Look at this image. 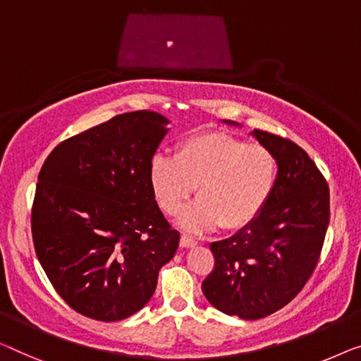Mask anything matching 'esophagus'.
Instances as JSON below:
<instances>
[{"instance_id":"obj_1","label":"esophagus","mask_w":361,"mask_h":361,"mask_svg":"<svg viewBox=\"0 0 361 361\" xmlns=\"http://www.w3.org/2000/svg\"><path fill=\"white\" fill-rule=\"evenodd\" d=\"M197 243V241L192 238L191 235H186V233H183L181 235V238H180V245L183 246V248H191V246H195Z\"/></svg>"}]
</instances>
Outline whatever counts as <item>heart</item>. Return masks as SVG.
I'll return each instance as SVG.
<instances>
[{
  "mask_svg": "<svg viewBox=\"0 0 361 361\" xmlns=\"http://www.w3.org/2000/svg\"><path fill=\"white\" fill-rule=\"evenodd\" d=\"M277 173V159L267 147L222 131H204L181 139L173 159L155 155L149 181L166 215L178 214L197 186L199 199L181 215L185 228L240 230L264 211Z\"/></svg>",
  "mask_w": 361,
  "mask_h": 361,
  "instance_id": "obj_1",
  "label": "heart"
}]
</instances>
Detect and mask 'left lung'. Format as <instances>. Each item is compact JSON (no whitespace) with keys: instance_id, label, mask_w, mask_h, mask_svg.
Listing matches in <instances>:
<instances>
[{"instance_id":"8db88e82","label":"left lung","mask_w":361,"mask_h":361,"mask_svg":"<svg viewBox=\"0 0 361 361\" xmlns=\"http://www.w3.org/2000/svg\"><path fill=\"white\" fill-rule=\"evenodd\" d=\"M252 134L276 155V190L255 222L214 241V269L202 281L209 303L241 319L266 318L297 297L318 266L331 217L329 186L306 150L261 129Z\"/></svg>"}]
</instances>
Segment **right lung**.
Wrapping results in <instances>:
<instances>
[{"instance_id":"add662e5","label":"right lung","mask_w":361,"mask_h":361,"mask_svg":"<svg viewBox=\"0 0 361 361\" xmlns=\"http://www.w3.org/2000/svg\"><path fill=\"white\" fill-rule=\"evenodd\" d=\"M166 123L147 110L116 115L64 139L42 165L34 248L53 288L87 318L113 322L137 313L178 248L180 233L149 181Z\"/></svg>"}]
</instances>
